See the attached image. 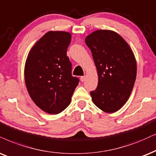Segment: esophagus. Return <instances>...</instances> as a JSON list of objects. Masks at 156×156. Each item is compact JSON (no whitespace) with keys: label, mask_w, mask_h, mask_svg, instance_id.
I'll list each match as a JSON object with an SVG mask.
<instances>
[{"label":"esophagus","mask_w":156,"mask_h":156,"mask_svg":"<svg viewBox=\"0 0 156 156\" xmlns=\"http://www.w3.org/2000/svg\"><path fill=\"white\" fill-rule=\"evenodd\" d=\"M85 79H86V77H85V76H80V80H81L82 82H83Z\"/></svg>","instance_id":"obj_1"}]
</instances>
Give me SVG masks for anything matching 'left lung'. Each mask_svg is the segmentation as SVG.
Listing matches in <instances>:
<instances>
[{"label":"left lung","mask_w":156,"mask_h":156,"mask_svg":"<svg viewBox=\"0 0 156 156\" xmlns=\"http://www.w3.org/2000/svg\"><path fill=\"white\" fill-rule=\"evenodd\" d=\"M85 42L91 51L98 76L96 89L90 93L94 104L106 113L117 112L130 96L137 75L131 47L112 30H96Z\"/></svg>","instance_id":"1"}]
</instances>
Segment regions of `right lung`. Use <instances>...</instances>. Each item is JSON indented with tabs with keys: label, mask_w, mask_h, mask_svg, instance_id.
Segmentation results:
<instances>
[{
	"label": "right lung",
	"mask_w": 156,
	"mask_h": 156,
	"mask_svg": "<svg viewBox=\"0 0 156 156\" xmlns=\"http://www.w3.org/2000/svg\"><path fill=\"white\" fill-rule=\"evenodd\" d=\"M70 41L68 31H48L31 47L26 60L24 78L29 96L48 114H59L68 107L79 82L72 76L67 56Z\"/></svg>",
	"instance_id": "1"
}]
</instances>
